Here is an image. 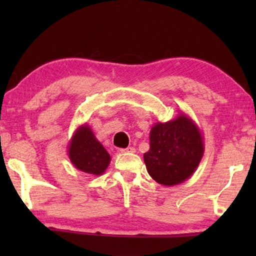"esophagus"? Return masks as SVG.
I'll return each mask as SVG.
<instances>
[{
    "label": "esophagus",
    "instance_id": "obj_1",
    "mask_svg": "<svg viewBox=\"0 0 256 256\" xmlns=\"http://www.w3.org/2000/svg\"><path fill=\"white\" fill-rule=\"evenodd\" d=\"M120 151H122V152H136V149H134L133 146H128L126 149H122Z\"/></svg>",
    "mask_w": 256,
    "mask_h": 256
}]
</instances>
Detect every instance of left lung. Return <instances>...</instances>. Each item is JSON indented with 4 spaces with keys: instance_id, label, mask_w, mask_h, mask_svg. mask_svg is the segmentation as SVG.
<instances>
[{
    "instance_id": "obj_1",
    "label": "left lung",
    "mask_w": 256,
    "mask_h": 256,
    "mask_svg": "<svg viewBox=\"0 0 256 256\" xmlns=\"http://www.w3.org/2000/svg\"><path fill=\"white\" fill-rule=\"evenodd\" d=\"M150 149L144 154L149 175L157 183L177 185L194 174L204 154L202 133L184 112L150 131Z\"/></svg>"
}]
</instances>
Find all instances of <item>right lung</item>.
Instances as JSON below:
<instances>
[{
  "label": "right lung",
  "mask_w": 256,
  "mask_h": 256,
  "mask_svg": "<svg viewBox=\"0 0 256 256\" xmlns=\"http://www.w3.org/2000/svg\"><path fill=\"white\" fill-rule=\"evenodd\" d=\"M68 154L76 170L94 176L102 175L110 162V154L86 123L80 125L73 133L68 144Z\"/></svg>",
  "instance_id": "right-lung-1"
}]
</instances>
